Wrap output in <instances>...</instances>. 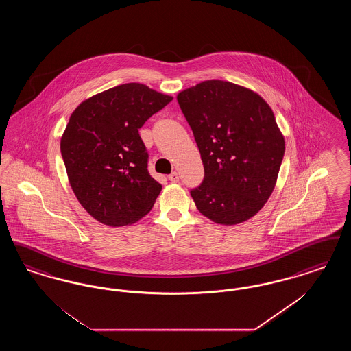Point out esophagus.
<instances>
[{
	"instance_id": "34e87169",
	"label": "esophagus",
	"mask_w": 351,
	"mask_h": 351,
	"mask_svg": "<svg viewBox=\"0 0 351 351\" xmlns=\"http://www.w3.org/2000/svg\"><path fill=\"white\" fill-rule=\"evenodd\" d=\"M168 179L172 182V183H178L179 182V173L176 171H173L172 173L168 175Z\"/></svg>"
}]
</instances>
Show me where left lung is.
<instances>
[{
    "mask_svg": "<svg viewBox=\"0 0 351 351\" xmlns=\"http://www.w3.org/2000/svg\"><path fill=\"white\" fill-rule=\"evenodd\" d=\"M204 165L191 189L199 212L221 225L255 216L271 196L285 143L267 102L247 88L206 80L178 95Z\"/></svg>",
    "mask_w": 351,
    "mask_h": 351,
    "instance_id": "1",
    "label": "left lung"
}]
</instances>
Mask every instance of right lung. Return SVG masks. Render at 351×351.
<instances>
[{
    "mask_svg": "<svg viewBox=\"0 0 351 351\" xmlns=\"http://www.w3.org/2000/svg\"><path fill=\"white\" fill-rule=\"evenodd\" d=\"M171 96L129 83L83 101L60 141L68 180L84 209L109 226L146 216L162 191L147 169L139 129Z\"/></svg>",
    "mask_w": 351,
    "mask_h": 351,
    "instance_id": "add662e5",
    "label": "right lung"
}]
</instances>
